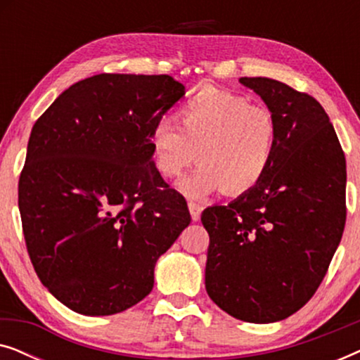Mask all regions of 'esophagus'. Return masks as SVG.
Segmentation results:
<instances>
[{
    "label": "esophagus",
    "mask_w": 360,
    "mask_h": 360,
    "mask_svg": "<svg viewBox=\"0 0 360 360\" xmlns=\"http://www.w3.org/2000/svg\"><path fill=\"white\" fill-rule=\"evenodd\" d=\"M188 210H190L191 219L198 221L201 216V211H203V206H201L200 203H195V201H188Z\"/></svg>",
    "instance_id": "1"
}]
</instances>
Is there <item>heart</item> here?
Masks as SVG:
<instances>
[{"label":"heart","instance_id":"1","mask_svg":"<svg viewBox=\"0 0 360 360\" xmlns=\"http://www.w3.org/2000/svg\"><path fill=\"white\" fill-rule=\"evenodd\" d=\"M176 117L180 127L157 121L149 142L155 169L165 179L180 176L196 159L203 164L179 184L185 196L201 200L218 190L238 196L262 184L277 152L272 111L233 91L205 86L181 103Z\"/></svg>","mask_w":360,"mask_h":360}]
</instances>
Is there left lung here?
I'll list each match as a JSON object with an SVG mask.
<instances>
[{
	"mask_svg": "<svg viewBox=\"0 0 360 360\" xmlns=\"http://www.w3.org/2000/svg\"><path fill=\"white\" fill-rule=\"evenodd\" d=\"M274 112L277 152L257 188L210 206L205 285L236 319L275 323L304 307L326 275L346 224V157L311 95L265 77H243Z\"/></svg>",
	"mask_w": 360,
	"mask_h": 360,
	"instance_id": "1",
	"label": "left lung"
}]
</instances>
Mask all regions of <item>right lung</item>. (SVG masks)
Wrapping results in <instances>:
<instances>
[{"instance_id":"right-lung-1","label":"right lung","mask_w":360,"mask_h":360,"mask_svg":"<svg viewBox=\"0 0 360 360\" xmlns=\"http://www.w3.org/2000/svg\"><path fill=\"white\" fill-rule=\"evenodd\" d=\"M184 95L170 75L100 73L32 126L18 186L24 240L39 280L73 311L106 316L139 303L157 259L190 224L149 142Z\"/></svg>"}]
</instances>
